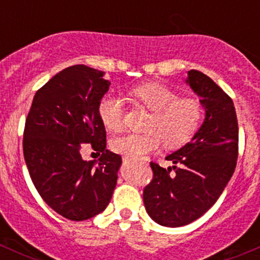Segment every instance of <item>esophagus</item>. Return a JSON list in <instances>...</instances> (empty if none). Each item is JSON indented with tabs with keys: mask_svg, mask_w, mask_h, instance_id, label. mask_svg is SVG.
Wrapping results in <instances>:
<instances>
[{
	"mask_svg": "<svg viewBox=\"0 0 260 260\" xmlns=\"http://www.w3.org/2000/svg\"><path fill=\"white\" fill-rule=\"evenodd\" d=\"M123 161H124V162H131V158H127V157H123Z\"/></svg>",
	"mask_w": 260,
	"mask_h": 260,
	"instance_id": "34e87169",
	"label": "esophagus"
}]
</instances>
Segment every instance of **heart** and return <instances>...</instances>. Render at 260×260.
<instances>
[{"mask_svg": "<svg viewBox=\"0 0 260 260\" xmlns=\"http://www.w3.org/2000/svg\"><path fill=\"white\" fill-rule=\"evenodd\" d=\"M136 104L152 112L146 123V133H129L112 141V149L131 159L140 158L159 148L162 142L167 148L186 145L198 132L203 120L204 107L192 96H179L166 85L148 83L131 90ZM98 114L103 124L112 132H119L124 125V102L107 94L99 101Z\"/></svg>", "mask_w": 260, "mask_h": 260, "instance_id": "heart-1", "label": "heart"}]
</instances>
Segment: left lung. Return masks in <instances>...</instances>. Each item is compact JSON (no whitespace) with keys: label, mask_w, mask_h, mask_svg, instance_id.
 I'll use <instances>...</instances> for the list:
<instances>
[{"label":"left lung","mask_w":260,"mask_h":260,"mask_svg":"<svg viewBox=\"0 0 260 260\" xmlns=\"http://www.w3.org/2000/svg\"><path fill=\"white\" fill-rule=\"evenodd\" d=\"M187 83L205 107L204 124L191 142L166 157L175 166L149 164L153 176L143 188L149 216L170 228L203 216L224 191L238 159L239 128L232 98L199 70L188 72Z\"/></svg>","instance_id":"8db88e82"}]
</instances>
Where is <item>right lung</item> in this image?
Listing matches in <instances>:
<instances>
[{
	"mask_svg": "<svg viewBox=\"0 0 260 260\" xmlns=\"http://www.w3.org/2000/svg\"><path fill=\"white\" fill-rule=\"evenodd\" d=\"M104 73L73 65L36 91L23 129V157L39 195L73 221L106 210L117 185L119 154L106 148L107 133L98 114L109 89ZM90 144L102 153L84 161L81 148Z\"/></svg>",
	"mask_w": 260,
	"mask_h": 260,
	"instance_id": "1",
	"label": "right lung"
}]
</instances>
